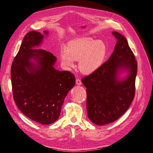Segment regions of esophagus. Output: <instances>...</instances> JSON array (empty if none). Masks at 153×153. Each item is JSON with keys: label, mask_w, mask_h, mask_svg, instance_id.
Segmentation results:
<instances>
[{"label": "esophagus", "mask_w": 153, "mask_h": 153, "mask_svg": "<svg viewBox=\"0 0 153 153\" xmlns=\"http://www.w3.org/2000/svg\"><path fill=\"white\" fill-rule=\"evenodd\" d=\"M76 84L77 85H80L82 84V82L81 81V79H76Z\"/></svg>", "instance_id": "1"}]
</instances>
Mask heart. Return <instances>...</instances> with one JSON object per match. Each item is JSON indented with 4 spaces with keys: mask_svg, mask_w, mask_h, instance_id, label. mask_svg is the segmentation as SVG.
Returning <instances> with one entry per match:
<instances>
[{
    "mask_svg": "<svg viewBox=\"0 0 153 153\" xmlns=\"http://www.w3.org/2000/svg\"><path fill=\"white\" fill-rule=\"evenodd\" d=\"M105 53L106 48L103 42L83 37L70 42L66 51L62 52L61 58L62 64L66 67H73L74 61H80V71L89 74L101 66Z\"/></svg>",
    "mask_w": 153,
    "mask_h": 153,
    "instance_id": "1",
    "label": "heart"
}]
</instances>
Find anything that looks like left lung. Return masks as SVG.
Instances as JSON below:
<instances>
[{"label": "left lung", "instance_id": "obj_1", "mask_svg": "<svg viewBox=\"0 0 153 153\" xmlns=\"http://www.w3.org/2000/svg\"><path fill=\"white\" fill-rule=\"evenodd\" d=\"M117 40L108 60L81 81L86 87L88 117L98 125L109 124L123 115L134 97L137 61L126 39L112 32ZM120 69L128 71L123 80L117 79Z\"/></svg>", "mask_w": 153, "mask_h": 153}]
</instances>
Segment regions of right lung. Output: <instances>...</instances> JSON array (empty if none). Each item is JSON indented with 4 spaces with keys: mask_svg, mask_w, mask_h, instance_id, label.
<instances>
[{
    "mask_svg": "<svg viewBox=\"0 0 153 153\" xmlns=\"http://www.w3.org/2000/svg\"><path fill=\"white\" fill-rule=\"evenodd\" d=\"M44 33L47 35L48 31ZM43 39V35L36 31L25 36L12 64L11 81L13 100L19 110L33 121L49 125L58 119L76 80L71 72L54 69L56 58L52 53L32 49Z\"/></svg>",
    "mask_w": 153,
    "mask_h": 153,
    "instance_id": "obj_1",
    "label": "right lung"
}]
</instances>
